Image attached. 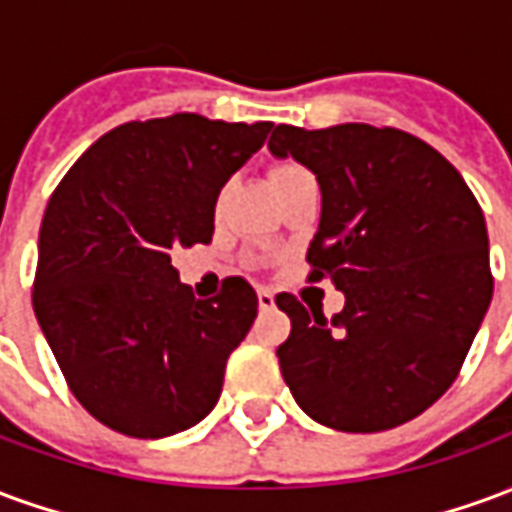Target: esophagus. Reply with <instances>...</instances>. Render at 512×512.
I'll list each match as a JSON object with an SVG mask.
<instances>
[{
  "mask_svg": "<svg viewBox=\"0 0 512 512\" xmlns=\"http://www.w3.org/2000/svg\"><path fill=\"white\" fill-rule=\"evenodd\" d=\"M257 301H260V310H274V304H277V301H274V293L268 288L257 290Z\"/></svg>",
  "mask_w": 512,
  "mask_h": 512,
  "instance_id": "34e87169",
  "label": "esophagus"
}]
</instances>
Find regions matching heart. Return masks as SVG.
I'll list each match as a JSON object with an SVG mask.
<instances>
[{
	"label": "heart",
	"instance_id": "1",
	"mask_svg": "<svg viewBox=\"0 0 512 512\" xmlns=\"http://www.w3.org/2000/svg\"><path fill=\"white\" fill-rule=\"evenodd\" d=\"M307 169L299 167V164H293V161H282V164H277V167H271V186L274 189H279V186H285L288 180L299 178V175H304Z\"/></svg>",
	"mask_w": 512,
	"mask_h": 512
}]
</instances>
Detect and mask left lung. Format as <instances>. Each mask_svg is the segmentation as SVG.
Returning a JSON list of instances; mask_svg holds the SVG:
<instances>
[{"instance_id": "left-lung-1", "label": "left lung", "mask_w": 512, "mask_h": 512, "mask_svg": "<svg viewBox=\"0 0 512 512\" xmlns=\"http://www.w3.org/2000/svg\"><path fill=\"white\" fill-rule=\"evenodd\" d=\"M268 150L318 178L310 282L332 279L345 293L334 318L279 293L290 318L282 378L326 428H397L450 389L488 312L483 211L461 172L400 128L271 126Z\"/></svg>"}]
</instances>
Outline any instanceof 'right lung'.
Returning a JSON list of instances; mask_svg holds the SVG:
<instances>
[{
  "instance_id": "right-lung-1",
  "label": "right lung",
  "mask_w": 512,
  "mask_h": 512,
  "mask_svg": "<svg viewBox=\"0 0 512 512\" xmlns=\"http://www.w3.org/2000/svg\"><path fill=\"white\" fill-rule=\"evenodd\" d=\"M271 123L180 112L112 128L51 194L32 307L73 397L106 428L161 439L197 425L257 318V293L227 277L197 299L172 249L211 244L222 186Z\"/></svg>"
}]
</instances>
